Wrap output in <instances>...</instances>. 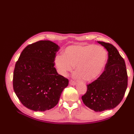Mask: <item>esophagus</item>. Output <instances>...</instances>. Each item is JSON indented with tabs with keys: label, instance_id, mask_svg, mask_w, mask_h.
<instances>
[{
	"label": "esophagus",
	"instance_id": "34e87169",
	"mask_svg": "<svg viewBox=\"0 0 134 134\" xmlns=\"http://www.w3.org/2000/svg\"><path fill=\"white\" fill-rule=\"evenodd\" d=\"M69 84L70 85H71V86H75V85H77V83L75 82V81H74L73 80H70V81H69Z\"/></svg>",
	"mask_w": 134,
	"mask_h": 134
}]
</instances>
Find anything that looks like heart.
Returning <instances> with one entry per match:
<instances>
[{"instance_id": "1", "label": "heart", "mask_w": 134, "mask_h": 134, "mask_svg": "<svg viewBox=\"0 0 134 134\" xmlns=\"http://www.w3.org/2000/svg\"><path fill=\"white\" fill-rule=\"evenodd\" d=\"M105 49L94 45H72L65 48L63 55H57L54 60L61 75L65 76L75 65L76 77H83L86 81H92L99 77L107 62Z\"/></svg>"}]
</instances>
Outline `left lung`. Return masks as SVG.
I'll use <instances>...</instances> for the list:
<instances>
[{"label":"left lung","instance_id":"1","mask_svg":"<svg viewBox=\"0 0 134 134\" xmlns=\"http://www.w3.org/2000/svg\"><path fill=\"white\" fill-rule=\"evenodd\" d=\"M108 52L105 71L99 77L87 85L86 94L81 97L84 104L95 112L115 108L123 99L128 86L125 63L113 45L97 41Z\"/></svg>","mask_w":134,"mask_h":134}]
</instances>
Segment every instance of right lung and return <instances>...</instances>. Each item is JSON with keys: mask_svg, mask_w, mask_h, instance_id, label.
<instances>
[{"mask_svg": "<svg viewBox=\"0 0 134 134\" xmlns=\"http://www.w3.org/2000/svg\"><path fill=\"white\" fill-rule=\"evenodd\" d=\"M60 47L50 41H40L24 49L15 64L13 90L22 105L34 111L55 106L69 80L58 74L54 60Z\"/></svg>", "mask_w": 134, "mask_h": 134, "instance_id": "add662e5", "label": "right lung"}]
</instances>
